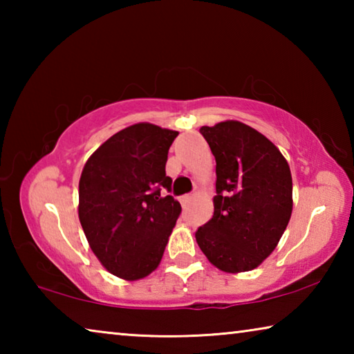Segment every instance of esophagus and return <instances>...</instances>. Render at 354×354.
Returning a JSON list of instances; mask_svg holds the SVG:
<instances>
[{
	"label": "esophagus",
	"mask_w": 354,
	"mask_h": 354,
	"mask_svg": "<svg viewBox=\"0 0 354 354\" xmlns=\"http://www.w3.org/2000/svg\"><path fill=\"white\" fill-rule=\"evenodd\" d=\"M192 200V195H184V196H181V203H183V205L185 206V205H187V203Z\"/></svg>",
	"instance_id": "1"
}]
</instances>
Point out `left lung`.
I'll return each instance as SVG.
<instances>
[{"instance_id":"obj_1","label":"left lung","mask_w":354,"mask_h":354,"mask_svg":"<svg viewBox=\"0 0 354 354\" xmlns=\"http://www.w3.org/2000/svg\"><path fill=\"white\" fill-rule=\"evenodd\" d=\"M200 133L215 158L214 215L195 239L226 273L250 272L277 248L292 215V175L274 143L237 120Z\"/></svg>"}]
</instances>
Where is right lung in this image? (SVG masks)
Listing matches in <instances>:
<instances>
[{
  "label": "right lung",
  "mask_w": 354,
  "mask_h": 354,
  "mask_svg": "<svg viewBox=\"0 0 354 354\" xmlns=\"http://www.w3.org/2000/svg\"><path fill=\"white\" fill-rule=\"evenodd\" d=\"M178 131L136 123L93 151L80 179L81 226L107 272L137 281L158 268L181 214V205L160 190L169 148Z\"/></svg>",
  "instance_id": "obj_1"
}]
</instances>
